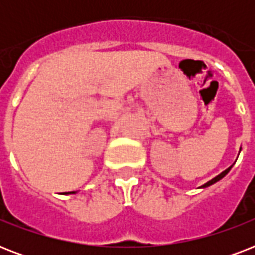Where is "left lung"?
Segmentation results:
<instances>
[{
	"mask_svg": "<svg viewBox=\"0 0 255 255\" xmlns=\"http://www.w3.org/2000/svg\"><path fill=\"white\" fill-rule=\"evenodd\" d=\"M230 168H232V167H229V168H228V169L224 170L222 173H220V174H218V176H216V177H214V178H212L210 181H208V182H206V184H204V185H202L201 188H206V186H209V185H212V184H214V182H217L218 180H221V178L224 177L225 174H228V172H229V170H230Z\"/></svg>",
	"mask_w": 255,
	"mask_h": 255,
	"instance_id": "obj_1",
	"label": "left lung"
}]
</instances>
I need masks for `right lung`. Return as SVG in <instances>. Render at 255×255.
Listing matches in <instances>:
<instances>
[{
	"label": "right lung",
	"instance_id": "right-lung-1",
	"mask_svg": "<svg viewBox=\"0 0 255 255\" xmlns=\"http://www.w3.org/2000/svg\"><path fill=\"white\" fill-rule=\"evenodd\" d=\"M67 193H74V192H67Z\"/></svg>",
	"mask_w": 255,
	"mask_h": 255
}]
</instances>
